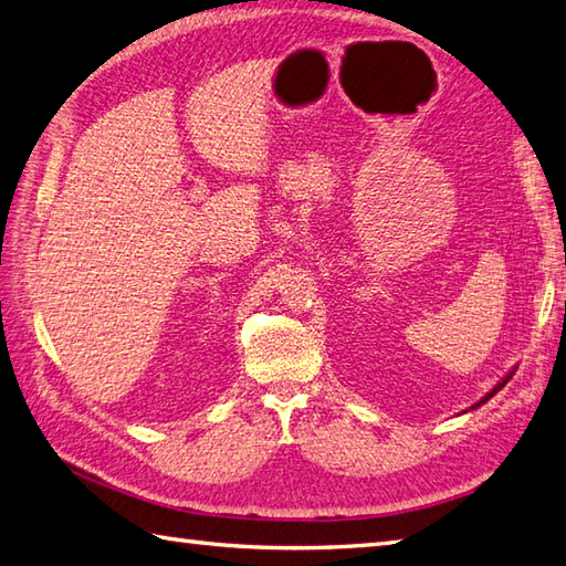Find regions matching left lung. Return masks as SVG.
<instances>
[{"label":"left lung","instance_id":"1","mask_svg":"<svg viewBox=\"0 0 566 566\" xmlns=\"http://www.w3.org/2000/svg\"><path fill=\"white\" fill-rule=\"evenodd\" d=\"M513 375H515V371H509V375H506V377H503V379H501V381H499V384H496V387H494V389H491V391H489V394H486V396H484V399H482V401H479V403H474V406H472V408H476V406H482V403H486V401H489V399H491V396H494V394H496V391H501V389H503V387H506V381H509V379H511V377H513Z\"/></svg>","mask_w":566,"mask_h":566}]
</instances>
